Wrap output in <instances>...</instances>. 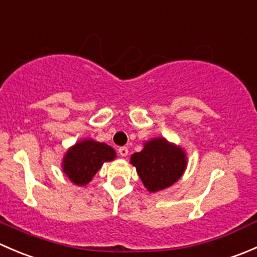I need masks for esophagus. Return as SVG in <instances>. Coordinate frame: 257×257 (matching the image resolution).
<instances>
[{"instance_id": "34e87169", "label": "esophagus", "mask_w": 257, "mask_h": 257, "mask_svg": "<svg viewBox=\"0 0 257 257\" xmlns=\"http://www.w3.org/2000/svg\"><path fill=\"white\" fill-rule=\"evenodd\" d=\"M118 152H119V154L121 155V157H126V155H128V148H126V147H120L118 149Z\"/></svg>"}]
</instances>
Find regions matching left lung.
Masks as SVG:
<instances>
[{
  "label": "left lung",
  "instance_id": "obj_1",
  "mask_svg": "<svg viewBox=\"0 0 257 257\" xmlns=\"http://www.w3.org/2000/svg\"><path fill=\"white\" fill-rule=\"evenodd\" d=\"M139 178L150 193L164 190L183 177L188 165L186 153L164 137L144 142L143 149L131 157Z\"/></svg>",
  "mask_w": 257,
  "mask_h": 257
}]
</instances>
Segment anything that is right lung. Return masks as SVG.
<instances>
[{
	"instance_id": "1",
	"label": "right lung",
	"mask_w": 257,
	"mask_h": 257,
	"mask_svg": "<svg viewBox=\"0 0 257 257\" xmlns=\"http://www.w3.org/2000/svg\"><path fill=\"white\" fill-rule=\"evenodd\" d=\"M116 158L110 145L94 139H82L68 148L62 160V170L67 178L78 186H84L107 162Z\"/></svg>"
}]
</instances>
